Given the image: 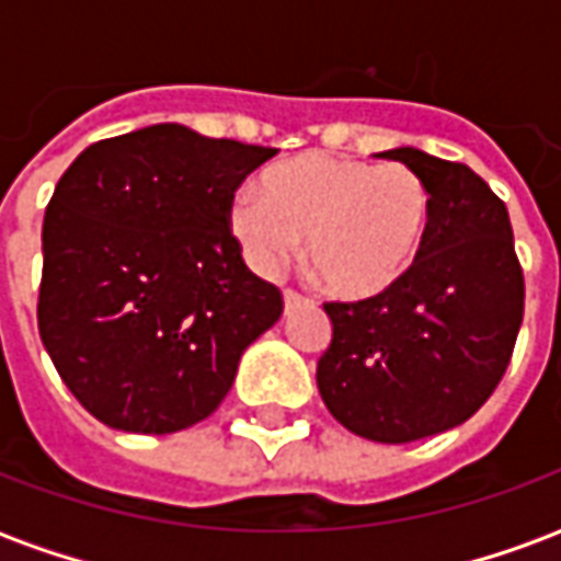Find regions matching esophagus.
Wrapping results in <instances>:
<instances>
[{
	"mask_svg": "<svg viewBox=\"0 0 561 561\" xmlns=\"http://www.w3.org/2000/svg\"><path fill=\"white\" fill-rule=\"evenodd\" d=\"M306 304H309V297L297 294L294 288H285V312H291V309H297V306H306Z\"/></svg>",
	"mask_w": 561,
	"mask_h": 561,
	"instance_id": "obj_1",
	"label": "esophagus"
}]
</instances>
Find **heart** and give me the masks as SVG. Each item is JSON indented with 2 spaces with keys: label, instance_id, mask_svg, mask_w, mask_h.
Listing matches in <instances>:
<instances>
[{
  "label": "heart",
  "instance_id": "b5f03b06",
  "mask_svg": "<svg viewBox=\"0 0 561 561\" xmlns=\"http://www.w3.org/2000/svg\"><path fill=\"white\" fill-rule=\"evenodd\" d=\"M433 195L405 164L304 156L245 185L228 221L249 267L276 273L300 249L318 279L342 297H373L400 282L426 240Z\"/></svg>",
  "mask_w": 561,
  "mask_h": 561
}]
</instances>
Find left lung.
I'll return each instance as SVG.
<instances>
[{
    "mask_svg": "<svg viewBox=\"0 0 561 561\" xmlns=\"http://www.w3.org/2000/svg\"><path fill=\"white\" fill-rule=\"evenodd\" d=\"M423 176L433 216L400 282L364 300H330L333 340L318 360L330 414L385 445L469 421L505 376L526 282L507 207L478 173L400 147L381 152Z\"/></svg>",
    "mask_w": 561,
    "mask_h": 561,
    "instance_id": "8db88e82",
    "label": "left lung"
}]
</instances>
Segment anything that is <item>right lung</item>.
<instances>
[{"instance_id":"right-lung-1","label":"right lung","mask_w":561,"mask_h":561,"mask_svg":"<svg viewBox=\"0 0 561 561\" xmlns=\"http://www.w3.org/2000/svg\"><path fill=\"white\" fill-rule=\"evenodd\" d=\"M279 149L176 123L92 144L44 213L38 333L107 426L164 435L219 409L282 291L245 267L228 209Z\"/></svg>"}]
</instances>
